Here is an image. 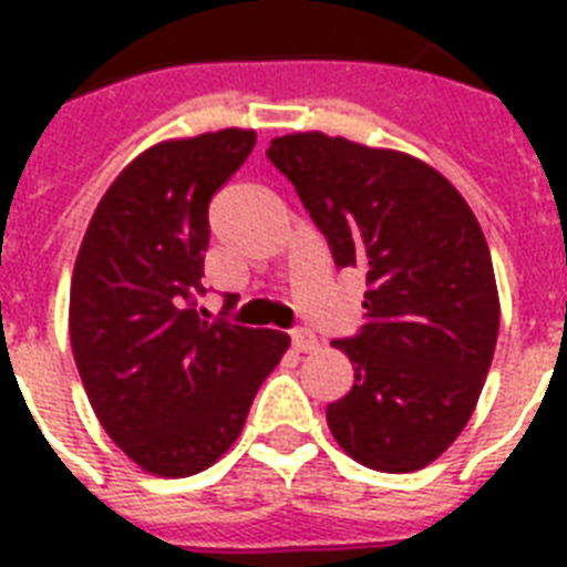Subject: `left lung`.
Listing matches in <instances>:
<instances>
[{
	"label": "left lung",
	"mask_w": 567,
	"mask_h": 567,
	"mask_svg": "<svg viewBox=\"0 0 567 567\" xmlns=\"http://www.w3.org/2000/svg\"><path fill=\"white\" fill-rule=\"evenodd\" d=\"M256 132L146 150L96 205L70 282V344L109 439L155 476L199 474L238 441L291 338L238 297L203 302L208 203Z\"/></svg>",
	"instance_id": "8db88e82"
}]
</instances>
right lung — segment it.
<instances>
[{"mask_svg":"<svg viewBox=\"0 0 567 567\" xmlns=\"http://www.w3.org/2000/svg\"><path fill=\"white\" fill-rule=\"evenodd\" d=\"M288 176L338 267L364 276V323L338 341L353 388L327 423L359 465L409 474L458 439L476 409L501 329L488 244L441 173L412 155L320 132L276 137Z\"/></svg>","mask_w":567,"mask_h":567,"instance_id":"right-lung-1","label":"right lung"}]
</instances>
